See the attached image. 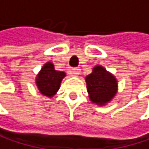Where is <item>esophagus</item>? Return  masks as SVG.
Here are the masks:
<instances>
[{"mask_svg":"<svg viewBox=\"0 0 149 149\" xmlns=\"http://www.w3.org/2000/svg\"><path fill=\"white\" fill-rule=\"evenodd\" d=\"M80 72H81V70L79 68H73L72 69V74L74 75H78L80 74Z\"/></svg>","mask_w":149,"mask_h":149,"instance_id":"esophagus-1","label":"esophagus"}]
</instances>
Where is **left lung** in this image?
Listing matches in <instances>:
<instances>
[{"instance_id":"left-lung-1","label":"left lung","mask_w":149,"mask_h":149,"mask_svg":"<svg viewBox=\"0 0 149 149\" xmlns=\"http://www.w3.org/2000/svg\"><path fill=\"white\" fill-rule=\"evenodd\" d=\"M87 92L92 103L104 106L114 98L117 92L116 77L101 65L93 68L92 73L86 77Z\"/></svg>"}]
</instances>
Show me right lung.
<instances>
[{
	"label": "right lung",
	"instance_id": "add662e5",
	"mask_svg": "<svg viewBox=\"0 0 149 149\" xmlns=\"http://www.w3.org/2000/svg\"><path fill=\"white\" fill-rule=\"evenodd\" d=\"M65 75V72L56 71L53 63L47 62L37 74L35 83L42 95L53 97L59 90L61 82Z\"/></svg>",
	"mask_w": 149,
	"mask_h": 149
}]
</instances>
